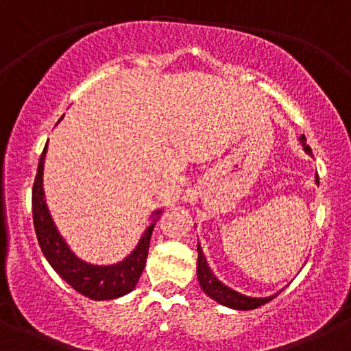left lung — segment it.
<instances>
[{"label": "left lung", "mask_w": 351, "mask_h": 351, "mask_svg": "<svg viewBox=\"0 0 351 351\" xmlns=\"http://www.w3.org/2000/svg\"><path fill=\"white\" fill-rule=\"evenodd\" d=\"M299 142H301L304 152H306L307 155H312V150H311V147L307 145V141H306V137H304V134L299 137ZM315 184H319L317 173H315ZM197 281H199L201 289L204 291V293L208 294L210 299H214V301L222 304V306L230 307V309H235V311L256 309V307L263 306V304L271 301V299L276 298L278 294L282 291L281 289L280 293L273 294V296L252 298V296H247V294H242V293H239V291L229 288V286L223 285V282L219 280L216 274L213 273V269L209 268V263H208V260H206L204 252H202V247L199 242H197Z\"/></svg>", "instance_id": "1"}]
</instances>
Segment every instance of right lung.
<instances>
[{
	"label": "right lung",
	"mask_w": 351,
	"mask_h": 351,
	"mask_svg": "<svg viewBox=\"0 0 351 351\" xmlns=\"http://www.w3.org/2000/svg\"><path fill=\"white\" fill-rule=\"evenodd\" d=\"M62 119L63 116L60 117V121ZM45 155H47V143L40 155L32 188L34 229H36L42 253L58 276L83 296L90 298L93 301H109V299L125 296L137 286L138 278L145 268L152 232L163 214V209H157L150 214V226L143 230L135 248L124 260L112 265L88 263L71 250L70 245L66 243L60 230L55 226L52 214L49 210L44 193Z\"/></svg>",
	"instance_id": "right-lung-1"
}]
</instances>
